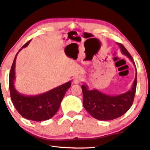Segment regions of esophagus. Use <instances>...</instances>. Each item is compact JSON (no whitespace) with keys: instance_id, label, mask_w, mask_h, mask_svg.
<instances>
[{"instance_id":"1","label":"esophagus","mask_w":150,"mask_h":150,"mask_svg":"<svg viewBox=\"0 0 150 150\" xmlns=\"http://www.w3.org/2000/svg\"><path fill=\"white\" fill-rule=\"evenodd\" d=\"M83 80V79L81 78L80 76H76L73 79V83L74 84H79L81 81Z\"/></svg>"}]
</instances>
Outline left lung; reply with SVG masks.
<instances>
[{
	"label": "left lung",
	"mask_w": 150,
	"mask_h": 150,
	"mask_svg": "<svg viewBox=\"0 0 150 150\" xmlns=\"http://www.w3.org/2000/svg\"><path fill=\"white\" fill-rule=\"evenodd\" d=\"M121 52L129 59L135 66L133 58L120 43H117ZM137 84V72L130 90L117 96H109L97 89L89 90L87 85H81L83 93V105L87 112L100 120H111L122 116L132 107Z\"/></svg>",
	"instance_id": "obj_1"
}]
</instances>
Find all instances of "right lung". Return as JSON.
Listing matches in <instances>:
<instances>
[{"mask_svg": "<svg viewBox=\"0 0 150 150\" xmlns=\"http://www.w3.org/2000/svg\"><path fill=\"white\" fill-rule=\"evenodd\" d=\"M30 41L18 50L11 68L9 79L11 100L17 111L25 119L33 121L47 120L57 112L64 95L71 86V81L36 96H26L17 91L14 86L16 56L22 48L27 47Z\"/></svg>", "mask_w": 150, "mask_h": 150, "instance_id": "right-lung-1", "label": "right lung"}]
</instances>
